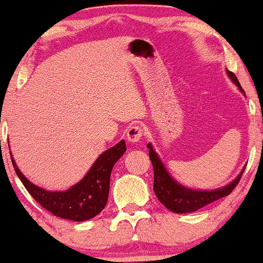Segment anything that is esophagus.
Returning a JSON list of instances; mask_svg holds the SVG:
<instances>
[{"instance_id":"34e87169","label":"esophagus","mask_w":263,"mask_h":263,"mask_svg":"<svg viewBox=\"0 0 263 263\" xmlns=\"http://www.w3.org/2000/svg\"><path fill=\"white\" fill-rule=\"evenodd\" d=\"M142 134H143V129L141 127H139V125H133V127L129 128L127 132L128 142L138 143L140 140H141Z\"/></svg>"}]
</instances>
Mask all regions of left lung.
<instances>
[{
	"instance_id": "8db88e82",
	"label": "left lung",
	"mask_w": 263,
	"mask_h": 263,
	"mask_svg": "<svg viewBox=\"0 0 263 263\" xmlns=\"http://www.w3.org/2000/svg\"><path fill=\"white\" fill-rule=\"evenodd\" d=\"M226 73H228L229 78L231 79L233 84L238 87L239 91L246 96L236 75L228 69H226ZM147 148L149 149V158L154 170V193H156L158 200L174 213H192V212H196L200 208L207 206V204L214 202V201L221 199V197L228 196L235 189L237 183L242 177L244 168H246L244 167L232 182H230L225 186H221V188L212 190L190 189L188 186L182 185L181 183H178L168 174L163 161L154 152L152 143H147Z\"/></svg>"
}]
</instances>
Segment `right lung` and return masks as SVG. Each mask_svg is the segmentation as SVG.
<instances>
[{"label": "right lung", "instance_id": "right-lung-1", "mask_svg": "<svg viewBox=\"0 0 263 263\" xmlns=\"http://www.w3.org/2000/svg\"><path fill=\"white\" fill-rule=\"evenodd\" d=\"M125 151L127 147L124 140H121L116 146L106 149L97 158L80 182L63 192H49L33 184L16 166L12 153L10 158L17 177L42 207L56 217L73 221H85L96 217L105 207L109 197L111 171Z\"/></svg>", "mask_w": 263, "mask_h": 263}]
</instances>
